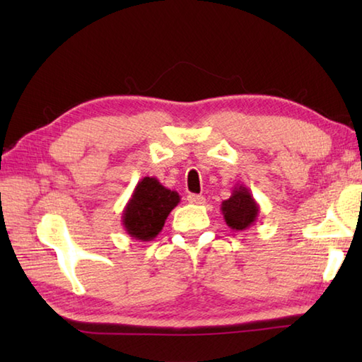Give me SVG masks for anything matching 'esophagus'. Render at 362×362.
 <instances>
[{
  "label": "esophagus",
  "instance_id": "obj_1",
  "mask_svg": "<svg viewBox=\"0 0 362 362\" xmlns=\"http://www.w3.org/2000/svg\"><path fill=\"white\" fill-rule=\"evenodd\" d=\"M187 201L189 204H194V205H204L205 204V197L204 196H199V194H188L187 196Z\"/></svg>",
  "mask_w": 362,
  "mask_h": 362
}]
</instances>
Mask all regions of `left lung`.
I'll use <instances>...</instances> for the list:
<instances>
[{
  "mask_svg": "<svg viewBox=\"0 0 362 362\" xmlns=\"http://www.w3.org/2000/svg\"><path fill=\"white\" fill-rule=\"evenodd\" d=\"M221 211L230 228L243 232L257 222L259 205L247 187L238 185L233 188L232 196L221 204Z\"/></svg>",
  "mask_w": 362,
  "mask_h": 362,
  "instance_id": "left-lung-1",
  "label": "left lung"
}]
</instances>
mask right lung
Listing matches in <instances>:
<instances>
[{
  "mask_svg": "<svg viewBox=\"0 0 362 362\" xmlns=\"http://www.w3.org/2000/svg\"><path fill=\"white\" fill-rule=\"evenodd\" d=\"M179 202L177 191L165 188L156 177H143L122 211V227L135 240L151 241Z\"/></svg>",
  "mask_w": 362,
  "mask_h": 362,
  "instance_id": "right-lung-1",
  "label": "right lung"
}]
</instances>
